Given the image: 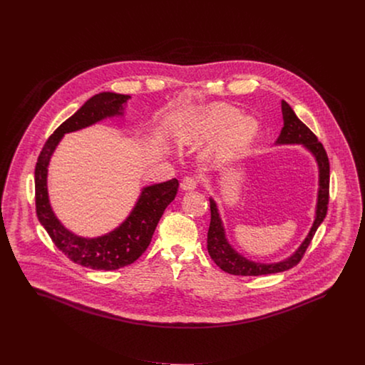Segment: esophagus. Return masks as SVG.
Returning <instances> with one entry per match:
<instances>
[{"instance_id": "esophagus-1", "label": "esophagus", "mask_w": 365, "mask_h": 365, "mask_svg": "<svg viewBox=\"0 0 365 365\" xmlns=\"http://www.w3.org/2000/svg\"><path fill=\"white\" fill-rule=\"evenodd\" d=\"M197 185H198V179L193 178V176H186L180 182V187L185 192H192L194 189H197Z\"/></svg>"}]
</instances>
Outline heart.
I'll return each instance as SVG.
<instances>
[{"mask_svg": "<svg viewBox=\"0 0 365 365\" xmlns=\"http://www.w3.org/2000/svg\"><path fill=\"white\" fill-rule=\"evenodd\" d=\"M238 111L226 105H212L194 110L185 128L178 130V140L190 143L194 140L211 138L222 133L225 129L236 121ZM233 124V123H232ZM234 125V124H233ZM255 132V121L251 118L238 120L225 136L226 143H242L248 140Z\"/></svg>", "mask_w": 365, "mask_h": 365, "instance_id": "1", "label": "heart"}]
</instances>
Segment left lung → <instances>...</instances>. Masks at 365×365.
Masks as SVG:
<instances>
[{
	"label": "left lung",
	"instance_id": "obj_1",
	"mask_svg": "<svg viewBox=\"0 0 365 365\" xmlns=\"http://www.w3.org/2000/svg\"><path fill=\"white\" fill-rule=\"evenodd\" d=\"M281 110H282V120L284 127L279 132V136L276 140V145H303L310 151L319 165V192H317V205H316V216L313 226L310 227L309 235L303 240L299 248L287 259L274 262V263H260L250 260L242 255H240L236 250L229 244L226 238V232L219 216V211L212 198H210V208H211V223L208 229V238H207V248L210 257H212L215 263L226 273L235 276H262V274H272L285 272L294 266H297L302 257L304 255L310 241L316 235V230L322 225L327 210H328V200H329V161L327 151L324 149L322 142H319L317 136L307 128L299 118L297 117L295 111L285 102L281 101Z\"/></svg>",
	"mask_w": 365,
	"mask_h": 365
}]
</instances>
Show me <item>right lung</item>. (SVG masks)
<instances>
[{"instance_id": "add662e5", "label": "right lung", "mask_w": 365, "mask_h": 365, "mask_svg": "<svg viewBox=\"0 0 365 365\" xmlns=\"http://www.w3.org/2000/svg\"><path fill=\"white\" fill-rule=\"evenodd\" d=\"M128 99L129 95L114 92H102L88 99L45 142L34 171L36 211L40 223L66 257L77 264L95 270H115L128 266L140 257L148 250L160 217L173 201L179 187L176 179L143 187L128 217L113 232L95 238L71 233L53 214L46 176L49 160L61 139L68 132L86 128L108 117L123 115Z\"/></svg>"}]
</instances>
